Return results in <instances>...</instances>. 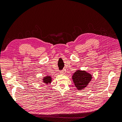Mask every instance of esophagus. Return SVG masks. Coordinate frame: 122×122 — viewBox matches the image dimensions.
Returning a JSON list of instances; mask_svg holds the SVG:
<instances>
[{
	"instance_id": "obj_1",
	"label": "esophagus",
	"mask_w": 122,
	"mask_h": 122,
	"mask_svg": "<svg viewBox=\"0 0 122 122\" xmlns=\"http://www.w3.org/2000/svg\"><path fill=\"white\" fill-rule=\"evenodd\" d=\"M60 73L61 74H64L65 73V70H61V71H60Z\"/></svg>"
}]
</instances>
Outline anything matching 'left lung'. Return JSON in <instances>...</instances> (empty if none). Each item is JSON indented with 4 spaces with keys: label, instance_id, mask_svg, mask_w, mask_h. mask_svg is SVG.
Returning a JSON list of instances; mask_svg holds the SVG:
<instances>
[{
    "label": "left lung",
    "instance_id": "obj_1",
    "mask_svg": "<svg viewBox=\"0 0 122 122\" xmlns=\"http://www.w3.org/2000/svg\"><path fill=\"white\" fill-rule=\"evenodd\" d=\"M92 77V75L86 71L78 70L73 74L72 79L77 90H81L87 86Z\"/></svg>",
    "mask_w": 122,
    "mask_h": 122
}]
</instances>
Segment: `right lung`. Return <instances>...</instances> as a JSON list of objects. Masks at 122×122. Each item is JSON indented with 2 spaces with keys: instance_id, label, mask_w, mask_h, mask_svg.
<instances>
[{
  "instance_id": "add662e5",
  "label": "right lung",
  "mask_w": 122,
  "mask_h": 122,
  "mask_svg": "<svg viewBox=\"0 0 122 122\" xmlns=\"http://www.w3.org/2000/svg\"><path fill=\"white\" fill-rule=\"evenodd\" d=\"M43 82L45 83L46 84H48V83H51V77L49 76H46L45 77H44V79L43 80Z\"/></svg>"
}]
</instances>
